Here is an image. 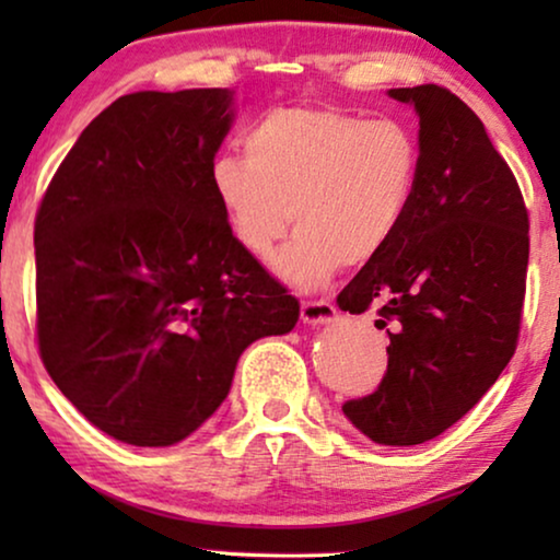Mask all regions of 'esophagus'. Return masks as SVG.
Masks as SVG:
<instances>
[{
  "label": "esophagus",
  "mask_w": 560,
  "mask_h": 560,
  "mask_svg": "<svg viewBox=\"0 0 560 560\" xmlns=\"http://www.w3.org/2000/svg\"><path fill=\"white\" fill-rule=\"evenodd\" d=\"M336 318V308L331 301H303L301 320L308 326H324Z\"/></svg>",
  "instance_id": "esophagus-1"
}]
</instances>
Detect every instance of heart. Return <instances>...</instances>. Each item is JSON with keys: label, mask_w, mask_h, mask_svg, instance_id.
Listing matches in <instances>:
<instances>
[{"label": "heart", "mask_w": 560, "mask_h": 560, "mask_svg": "<svg viewBox=\"0 0 560 560\" xmlns=\"http://www.w3.org/2000/svg\"><path fill=\"white\" fill-rule=\"evenodd\" d=\"M242 158H217L211 194L234 242L275 259L288 285L313 290L339 267H364L389 247L418 188L420 144L400 119L334 106H278L247 129Z\"/></svg>", "instance_id": "obj_1"}]
</instances>
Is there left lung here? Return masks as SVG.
<instances>
[{
	"instance_id": "1",
	"label": "left lung",
	"mask_w": 560,
	"mask_h": 560,
	"mask_svg": "<svg viewBox=\"0 0 560 560\" xmlns=\"http://www.w3.org/2000/svg\"><path fill=\"white\" fill-rule=\"evenodd\" d=\"M418 114L420 173L405 224L341 290V311L380 305L387 372L343 416L382 446H418L462 420L515 354L527 211L485 125L448 89H389Z\"/></svg>"
}]
</instances>
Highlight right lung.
Wrapping results in <instances>:
<instances>
[{
  "mask_svg": "<svg viewBox=\"0 0 560 560\" xmlns=\"http://www.w3.org/2000/svg\"><path fill=\"white\" fill-rule=\"evenodd\" d=\"M234 91H137L83 129L35 219L37 343L89 423L173 446L232 389L242 351L301 305L229 232L211 194Z\"/></svg>",
  "mask_w": 560,
  "mask_h": 560,
  "instance_id": "add662e5",
  "label": "right lung"
}]
</instances>
